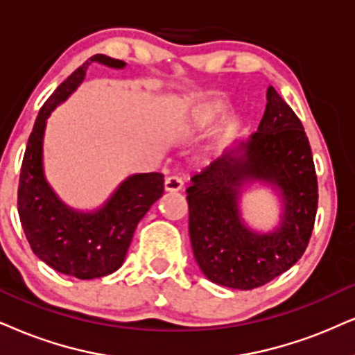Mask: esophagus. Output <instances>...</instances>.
Listing matches in <instances>:
<instances>
[{"label":"esophagus","instance_id":"34e87169","mask_svg":"<svg viewBox=\"0 0 355 355\" xmlns=\"http://www.w3.org/2000/svg\"><path fill=\"white\" fill-rule=\"evenodd\" d=\"M183 188V178L178 175H170L165 178V190L167 191H180Z\"/></svg>","mask_w":355,"mask_h":355}]
</instances>
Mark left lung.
Listing matches in <instances>:
<instances>
[{
    "label": "left lung",
    "mask_w": 355,
    "mask_h": 355,
    "mask_svg": "<svg viewBox=\"0 0 355 355\" xmlns=\"http://www.w3.org/2000/svg\"><path fill=\"white\" fill-rule=\"evenodd\" d=\"M241 157L224 155L187 188L193 254L218 285L252 290L268 284L302 259L318 209V177L302 121L270 87L257 132ZM252 178L277 182L286 200L282 226L259 236L241 226L236 211L240 183Z\"/></svg>",
    "instance_id": "obj_1"
}]
</instances>
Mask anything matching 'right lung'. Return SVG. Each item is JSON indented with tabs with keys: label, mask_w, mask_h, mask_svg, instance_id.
Masks as SVG:
<instances>
[{
	"label": "right lung",
	"mask_w": 355,
	"mask_h": 355,
	"mask_svg": "<svg viewBox=\"0 0 355 355\" xmlns=\"http://www.w3.org/2000/svg\"><path fill=\"white\" fill-rule=\"evenodd\" d=\"M92 62L114 69L124 67V62L96 53L58 85L35 119L17 187V211L33 252L53 270L80 280L110 275L123 266L139 221L164 193L162 173H139L119 187L105 208L95 214H82L65 208L44 180L46 119L78 87Z\"/></svg>",
	"instance_id": "right-lung-1"
}]
</instances>
